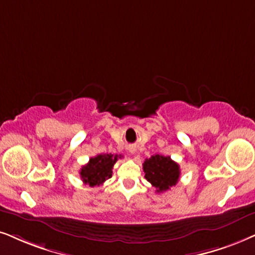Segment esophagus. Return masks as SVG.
I'll use <instances>...</instances> for the list:
<instances>
[{"instance_id": "esophagus-1", "label": "esophagus", "mask_w": 255, "mask_h": 255, "mask_svg": "<svg viewBox=\"0 0 255 255\" xmlns=\"http://www.w3.org/2000/svg\"><path fill=\"white\" fill-rule=\"evenodd\" d=\"M127 149H128V151H129L130 154H135V153H136V147L133 146V144H130V146H128Z\"/></svg>"}]
</instances>
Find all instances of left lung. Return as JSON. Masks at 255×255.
<instances>
[{
	"label": "left lung",
	"instance_id": "left-lung-1",
	"mask_svg": "<svg viewBox=\"0 0 255 255\" xmlns=\"http://www.w3.org/2000/svg\"><path fill=\"white\" fill-rule=\"evenodd\" d=\"M144 178L151 186L155 187L157 193L168 191L175 186L180 178V167L170 156L155 154L143 162Z\"/></svg>",
	"mask_w": 255,
	"mask_h": 255
}]
</instances>
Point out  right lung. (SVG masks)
<instances>
[{"label":"right lung","instance_id":"obj_1","mask_svg":"<svg viewBox=\"0 0 255 255\" xmlns=\"http://www.w3.org/2000/svg\"><path fill=\"white\" fill-rule=\"evenodd\" d=\"M122 155L113 154H99L95 157H90L89 162L80 170V175L85 185L90 187L102 185L106 180L112 178L113 166Z\"/></svg>","mask_w":255,"mask_h":255}]
</instances>
